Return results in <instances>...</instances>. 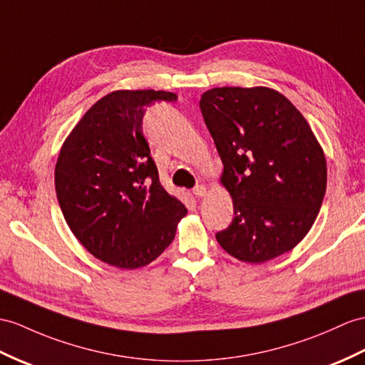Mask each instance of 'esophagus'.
Instances as JSON below:
<instances>
[{"label": "esophagus", "mask_w": 365, "mask_h": 365, "mask_svg": "<svg viewBox=\"0 0 365 365\" xmlns=\"http://www.w3.org/2000/svg\"><path fill=\"white\" fill-rule=\"evenodd\" d=\"M206 193H207L206 185L200 184V185H197V187H193V195H195V197H197V198H202V197H206Z\"/></svg>", "instance_id": "1"}]
</instances>
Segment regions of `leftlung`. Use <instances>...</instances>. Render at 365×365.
Instances as JSON below:
<instances>
[{"instance_id":"obj_1","label":"left lung","mask_w":365,"mask_h":365,"mask_svg":"<svg viewBox=\"0 0 365 365\" xmlns=\"http://www.w3.org/2000/svg\"><path fill=\"white\" fill-rule=\"evenodd\" d=\"M200 108L234 202L232 223L217 242L247 263L291 251L313 226L327 189L325 155L308 122L266 86L212 88Z\"/></svg>"}]
</instances>
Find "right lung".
Wrapping results in <instances>:
<instances>
[{"label":"right lung","instance_id":"obj_1","mask_svg":"<svg viewBox=\"0 0 365 365\" xmlns=\"http://www.w3.org/2000/svg\"><path fill=\"white\" fill-rule=\"evenodd\" d=\"M176 99L168 91H113L85 113L60 150L56 192L66 223L96 259L115 268L158 259L187 213L159 182L142 133L148 105Z\"/></svg>","mask_w":365,"mask_h":365}]
</instances>
